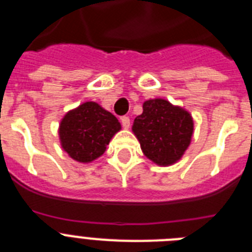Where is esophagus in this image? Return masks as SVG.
I'll return each instance as SVG.
<instances>
[{"label": "esophagus", "instance_id": "34e87169", "mask_svg": "<svg viewBox=\"0 0 252 252\" xmlns=\"http://www.w3.org/2000/svg\"><path fill=\"white\" fill-rule=\"evenodd\" d=\"M121 124H122V127L124 128L130 127V117H128V116H122Z\"/></svg>", "mask_w": 252, "mask_h": 252}]
</instances>
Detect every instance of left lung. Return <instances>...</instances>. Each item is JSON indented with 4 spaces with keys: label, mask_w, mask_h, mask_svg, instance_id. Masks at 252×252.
Instances as JSON below:
<instances>
[{
    "label": "left lung",
    "mask_w": 252,
    "mask_h": 252,
    "mask_svg": "<svg viewBox=\"0 0 252 252\" xmlns=\"http://www.w3.org/2000/svg\"><path fill=\"white\" fill-rule=\"evenodd\" d=\"M132 125L142 153L158 165H171L183 157L193 135V119L182 107L162 98L148 99Z\"/></svg>",
    "instance_id": "8db88e82"
}]
</instances>
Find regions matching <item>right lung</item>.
Here are the masks:
<instances>
[{"label":"right lung","instance_id":"add662e5","mask_svg":"<svg viewBox=\"0 0 252 252\" xmlns=\"http://www.w3.org/2000/svg\"><path fill=\"white\" fill-rule=\"evenodd\" d=\"M121 130L119 120L95 102H84L69 111L59 126L62 148L72 159L91 162L106 151L116 132Z\"/></svg>","mask_w":252,"mask_h":252}]
</instances>
